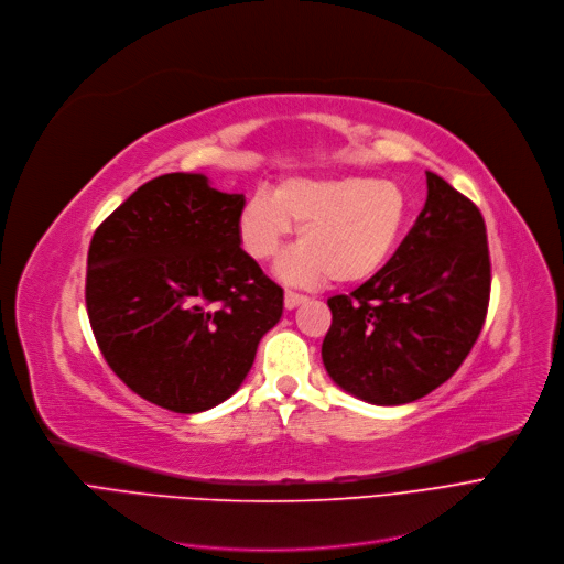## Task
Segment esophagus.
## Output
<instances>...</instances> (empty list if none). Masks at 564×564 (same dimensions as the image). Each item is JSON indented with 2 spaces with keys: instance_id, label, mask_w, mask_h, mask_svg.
I'll use <instances>...</instances> for the list:
<instances>
[{
  "instance_id": "obj_1",
  "label": "esophagus",
  "mask_w": 564,
  "mask_h": 564,
  "mask_svg": "<svg viewBox=\"0 0 564 564\" xmlns=\"http://www.w3.org/2000/svg\"><path fill=\"white\" fill-rule=\"evenodd\" d=\"M305 301H307V296H303V293H296V291H286V293H284V307H286V310L299 307V305L305 303Z\"/></svg>"
}]
</instances>
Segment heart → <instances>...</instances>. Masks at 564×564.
<instances>
[{"instance_id": "b5f03b06", "label": "heart", "mask_w": 564, "mask_h": 564, "mask_svg": "<svg viewBox=\"0 0 564 564\" xmlns=\"http://www.w3.org/2000/svg\"><path fill=\"white\" fill-rule=\"evenodd\" d=\"M293 223L301 225V243L278 263L286 282L356 284L377 275L397 250L409 197L388 178H286L273 195L257 191L240 208V246L254 261H271Z\"/></svg>"}]
</instances>
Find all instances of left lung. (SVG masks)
<instances>
[{"instance_id":"8db88e82","label":"left lung","mask_w":564,"mask_h":564,"mask_svg":"<svg viewBox=\"0 0 564 564\" xmlns=\"http://www.w3.org/2000/svg\"><path fill=\"white\" fill-rule=\"evenodd\" d=\"M491 296L487 225L479 208L426 172V202L381 271L328 299L321 358L330 379L369 404H409L462 367Z\"/></svg>"}]
</instances>
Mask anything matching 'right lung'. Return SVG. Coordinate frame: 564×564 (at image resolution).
I'll list each match as a JSON object with an SVG mask.
<instances>
[{
    "label": "right lung",
    "mask_w": 564,
    "mask_h": 564,
    "mask_svg": "<svg viewBox=\"0 0 564 564\" xmlns=\"http://www.w3.org/2000/svg\"><path fill=\"white\" fill-rule=\"evenodd\" d=\"M243 204L174 172L140 185L94 231L85 301L96 344L160 409L202 413L231 397L282 316V286L240 248Z\"/></svg>",
    "instance_id": "add662e5"
}]
</instances>
